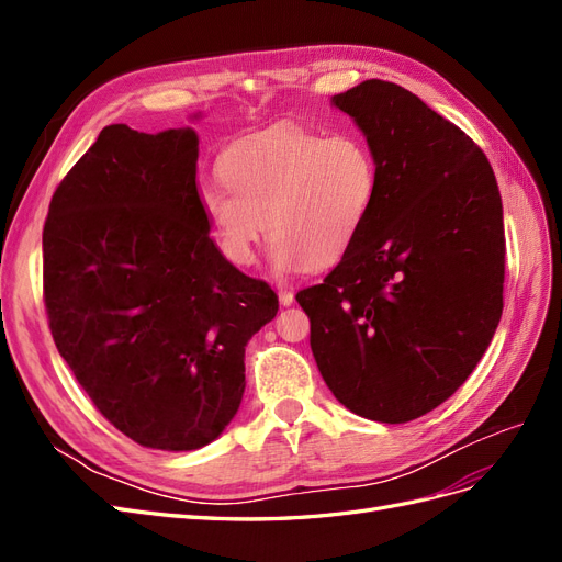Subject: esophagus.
<instances>
[{"label": "esophagus", "instance_id": "obj_1", "mask_svg": "<svg viewBox=\"0 0 562 562\" xmlns=\"http://www.w3.org/2000/svg\"><path fill=\"white\" fill-rule=\"evenodd\" d=\"M279 302L283 304V307H291V304L295 302L293 291H288V288H281V291H279Z\"/></svg>", "mask_w": 562, "mask_h": 562}]
</instances>
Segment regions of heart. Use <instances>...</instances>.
<instances>
[{
  "mask_svg": "<svg viewBox=\"0 0 562 562\" xmlns=\"http://www.w3.org/2000/svg\"><path fill=\"white\" fill-rule=\"evenodd\" d=\"M201 194L227 260L250 267L265 236L281 271L326 269L351 248L375 206L380 171L363 135L277 126L232 143Z\"/></svg>",
  "mask_w": 562,
  "mask_h": 562,
  "instance_id": "heart-1",
  "label": "heart"
}]
</instances>
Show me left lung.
<instances>
[{"label": "left lung", "mask_w": 562, "mask_h": 562, "mask_svg": "<svg viewBox=\"0 0 562 562\" xmlns=\"http://www.w3.org/2000/svg\"><path fill=\"white\" fill-rule=\"evenodd\" d=\"M375 151L368 223L330 274L295 297L323 380L351 413L403 424L479 366L504 307V215L483 149L398 83L333 98Z\"/></svg>", "instance_id": "obj_1"}]
</instances>
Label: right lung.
<instances>
[{
	"mask_svg": "<svg viewBox=\"0 0 562 562\" xmlns=\"http://www.w3.org/2000/svg\"><path fill=\"white\" fill-rule=\"evenodd\" d=\"M192 128L100 131L50 196L44 307L98 413L151 450H196L239 411L246 345L279 297L209 234Z\"/></svg>",
	"mask_w": 562,
	"mask_h": 562,
	"instance_id": "right-lung-1",
	"label": "right lung"
}]
</instances>
